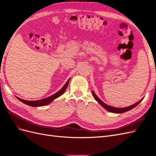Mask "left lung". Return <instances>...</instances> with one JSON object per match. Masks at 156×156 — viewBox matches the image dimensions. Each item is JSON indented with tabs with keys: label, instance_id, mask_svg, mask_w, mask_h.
Segmentation results:
<instances>
[{
	"label": "left lung",
	"instance_id": "1",
	"mask_svg": "<svg viewBox=\"0 0 156 156\" xmlns=\"http://www.w3.org/2000/svg\"><path fill=\"white\" fill-rule=\"evenodd\" d=\"M92 95H93L94 99H95V100H96L99 103H100V104L103 108H105V109H106L107 111H109V112H111L119 113V114H120V113H123V112H127V111H128L132 109V108H135L136 105H139V103H140V101H142V100H143V99H144V98H142V99H141V100H140V101H139L138 102H136V103H135V104H133L132 105H130V106H129V107H124V108H117V107H111V106H110V105H108L105 104V103H103V102L100 100V99L96 95V94L94 92L93 90L92 91Z\"/></svg>",
	"mask_w": 156,
	"mask_h": 156
}]
</instances>
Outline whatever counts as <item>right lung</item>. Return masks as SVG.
Instances as JSON below:
<instances>
[{"instance_id": "obj_1", "label": "right lung", "mask_w": 156, "mask_h": 156, "mask_svg": "<svg viewBox=\"0 0 156 156\" xmlns=\"http://www.w3.org/2000/svg\"><path fill=\"white\" fill-rule=\"evenodd\" d=\"M70 79H69L68 80V81L66 83V84L64 85V87L61 88L58 92H57L56 93L53 94V95L48 97V98H46L44 99H41V100H36V101H28V100H23V99H21L18 97H16L19 100L21 101V102H23V103H25V104L27 105H29L31 107H41V106H45L49 104L53 100H55V99H56L57 98L60 97V96H62V94L64 93L65 90H66V88L68 86V84H69V81Z\"/></svg>"}]
</instances>
